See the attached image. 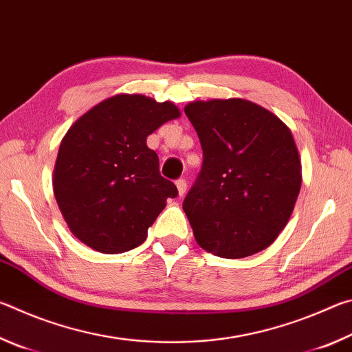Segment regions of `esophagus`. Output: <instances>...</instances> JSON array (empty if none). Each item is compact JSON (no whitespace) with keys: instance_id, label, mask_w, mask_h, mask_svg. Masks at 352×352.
I'll return each mask as SVG.
<instances>
[{"instance_id":"1","label":"esophagus","mask_w":352,"mask_h":352,"mask_svg":"<svg viewBox=\"0 0 352 352\" xmlns=\"http://www.w3.org/2000/svg\"><path fill=\"white\" fill-rule=\"evenodd\" d=\"M175 184H177V189H178V195H180V197H183V195L186 194V189H188L186 180H184V178H180V180L175 182Z\"/></svg>"}]
</instances>
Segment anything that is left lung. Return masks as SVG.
I'll return each instance as SVG.
<instances>
[{"label": "left lung", "instance_id": "obj_1", "mask_svg": "<svg viewBox=\"0 0 352 352\" xmlns=\"http://www.w3.org/2000/svg\"><path fill=\"white\" fill-rule=\"evenodd\" d=\"M199 135L204 163L183 200L201 248L247 258L270 245L294 211L301 163L289 127L245 99L184 107Z\"/></svg>", "mask_w": 352, "mask_h": 352}]
</instances>
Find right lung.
<instances>
[{
	"mask_svg": "<svg viewBox=\"0 0 352 352\" xmlns=\"http://www.w3.org/2000/svg\"><path fill=\"white\" fill-rule=\"evenodd\" d=\"M180 116L172 102L118 94L93 107L68 130L58 148L54 195L71 233L93 250H133L178 195L160 174L146 144L160 126Z\"/></svg>",
	"mask_w": 352,
	"mask_h": 352,
	"instance_id": "add662e5",
	"label": "right lung"
}]
</instances>
